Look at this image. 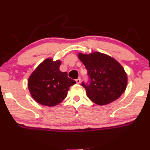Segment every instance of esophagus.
<instances>
[{"instance_id":"esophagus-1","label":"esophagus","mask_w":150,"mask_h":150,"mask_svg":"<svg viewBox=\"0 0 150 150\" xmlns=\"http://www.w3.org/2000/svg\"><path fill=\"white\" fill-rule=\"evenodd\" d=\"M76 83L77 84H80L81 83V78H78L77 79H76Z\"/></svg>"}]
</instances>
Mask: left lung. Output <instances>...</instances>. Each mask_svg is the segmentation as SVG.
Masks as SVG:
<instances>
[{"mask_svg":"<svg viewBox=\"0 0 150 150\" xmlns=\"http://www.w3.org/2000/svg\"><path fill=\"white\" fill-rule=\"evenodd\" d=\"M91 78L89 84L82 83L88 98L97 105H107L115 101L126 90L127 74L113 57L99 52L78 53Z\"/></svg>","mask_w":150,"mask_h":150,"instance_id":"obj_1","label":"left lung"}]
</instances>
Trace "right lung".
<instances>
[{
  "label": "right lung",
  "instance_id": "right-lung-1",
  "mask_svg": "<svg viewBox=\"0 0 150 150\" xmlns=\"http://www.w3.org/2000/svg\"><path fill=\"white\" fill-rule=\"evenodd\" d=\"M59 59H45L37 67L28 79V88L35 101L42 105L52 107L66 98L69 87L76 83L67 77V72H62Z\"/></svg>",
  "mask_w": 150,
  "mask_h": 150
}]
</instances>
